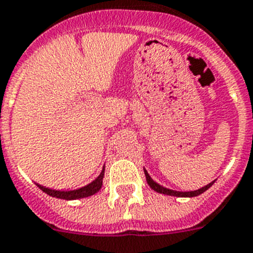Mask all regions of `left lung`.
Instances as JSON below:
<instances>
[{"label": "left lung", "instance_id": "1", "mask_svg": "<svg viewBox=\"0 0 253 253\" xmlns=\"http://www.w3.org/2000/svg\"><path fill=\"white\" fill-rule=\"evenodd\" d=\"M144 173H145V177H146V182H148V184L150 186L151 188H153L154 191H157V192H159V193H164V195H168V196H175V197H195V196H199V195H201V193H204L206 190H209V188L211 187L212 184H214V182H215V181L210 182V183L206 184V186H204V187L199 188V190L186 191V192H182V191L169 190V188L160 186L159 183H157V182L151 178L150 175H149L148 170H146L145 168H144Z\"/></svg>", "mask_w": 253, "mask_h": 253}]
</instances>
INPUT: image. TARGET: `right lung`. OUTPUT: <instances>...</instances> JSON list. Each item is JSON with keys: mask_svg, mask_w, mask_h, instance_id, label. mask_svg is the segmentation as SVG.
I'll return each mask as SVG.
<instances>
[{"mask_svg": "<svg viewBox=\"0 0 253 253\" xmlns=\"http://www.w3.org/2000/svg\"><path fill=\"white\" fill-rule=\"evenodd\" d=\"M103 177H104V167H103L100 174L98 175L93 182H90L89 184H86V186H84V187L78 188V190L60 191V190H52V188L44 187V186H42V184H38V183H37V186H38L43 192H45L47 195H49V196L52 197H56V199L79 200V199H84V197H87V196H91V195L98 192L103 186Z\"/></svg>", "mask_w": 253, "mask_h": 253, "instance_id": "right-lung-1", "label": "right lung"}]
</instances>
